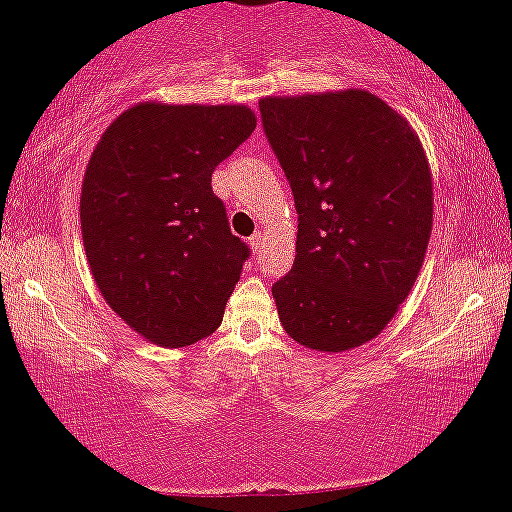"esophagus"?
Returning <instances> with one entry per match:
<instances>
[{
  "mask_svg": "<svg viewBox=\"0 0 512 512\" xmlns=\"http://www.w3.org/2000/svg\"><path fill=\"white\" fill-rule=\"evenodd\" d=\"M264 238H267V236H264L262 231H257L255 236L250 238V248H252V252H257V255H260L262 248H264Z\"/></svg>",
  "mask_w": 512,
  "mask_h": 512,
  "instance_id": "obj_1",
  "label": "esophagus"
}]
</instances>
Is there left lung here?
<instances>
[{"label":"left lung","mask_w":512,"mask_h":512,"mask_svg":"<svg viewBox=\"0 0 512 512\" xmlns=\"http://www.w3.org/2000/svg\"><path fill=\"white\" fill-rule=\"evenodd\" d=\"M298 211L296 260L274 281L286 334L315 351L378 337L414 289L433 180L407 117L363 88L260 101Z\"/></svg>","instance_id":"obj_1"}]
</instances>
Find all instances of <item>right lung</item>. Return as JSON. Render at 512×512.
<instances>
[{
	"instance_id": "obj_1",
	"label": "right lung",
	"mask_w": 512,
	"mask_h": 512,
	"mask_svg": "<svg viewBox=\"0 0 512 512\" xmlns=\"http://www.w3.org/2000/svg\"><path fill=\"white\" fill-rule=\"evenodd\" d=\"M248 105L137 103L98 139L81 185L93 281L146 342L190 346L221 325L250 248L211 173L250 137Z\"/></svg>"
}]
</instances>
